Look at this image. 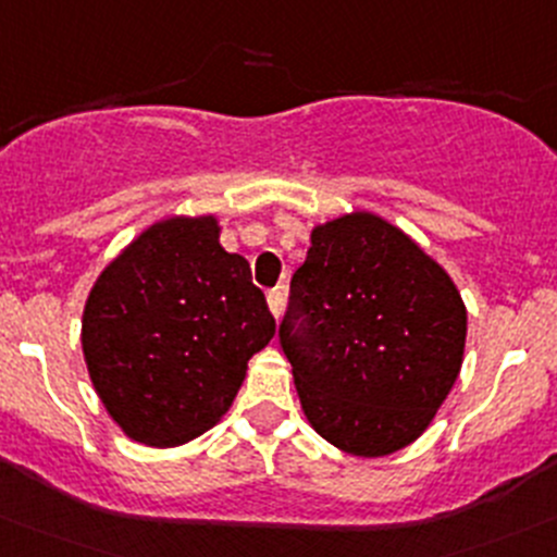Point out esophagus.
<instances>
[{
    "label": "esophagus",
    "instance_id": "1",
    "mask_svg": "<svg viewBox=\"0 0 557 557\" xmlns=\"http://www.w3.org/2000/svg\"><path fill=\"white\" fill-rule=\"evenodd\" d=\"M268 309H270V314L275 317V320L282 317V311H284V293H282V289H270V293H268Z\"/></svg>",
    "mask_w": 557,
    "mask_h": 557
}]
</instances>
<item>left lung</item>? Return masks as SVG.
Instances as JSON below:
<instances>
[{
    "label": "left lung",
    "mask_w": 557,
    "mask_h": 557,
    "mask_svg": "<svg viewBox=\"0 0 557 557\" xmlns=\"http://www.w3.org/2000/svg\"><path fill=\"white\" fill-rule=\"evenodd\" d=\"M298 315L307 320L295 334ZM278 333L311 429L338 451L374 459L416 443L451 394L468 309L405 230L352 210L311 230Z\"/></svg>",
    "instance_id": "left-lung-1"
}]
</instances>
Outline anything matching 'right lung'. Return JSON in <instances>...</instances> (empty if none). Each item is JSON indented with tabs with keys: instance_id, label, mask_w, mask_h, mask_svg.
I'll list each match as a JSON object with an SVG mask.
<instances>
[{
	"instance_id": "obj_1",
	"label": "right lung",
	"mask_w": 557,
	"mask_h": 557,
	"mask_svg": "<svg viewBox=\"0 0 557 557\" xmlns=\"http://www.w3.org/2000/svg\"><path fill=\"white\" fill-rule=\"evenodd\" d=\"M219 237L215 215L156 221L100 270L84 304L95 394L141 446H183L215 426L275 333L251 268Z\"/></svg>"
}]
</instances>
